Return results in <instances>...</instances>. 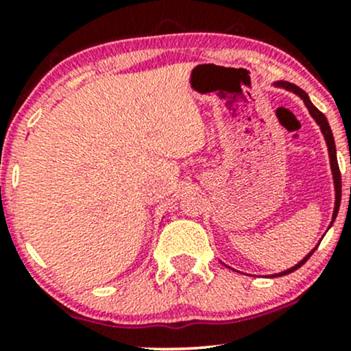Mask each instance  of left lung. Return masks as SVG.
<instances>
[{"label": "left lung", "mask_w": 351, "mask_h": 351, "mask_svg": "<svg viewBox=\"0 0 351 351\" xmlns=\"http://www.w3.org/2000/svg\"><path fill=\"white\" fill-rule=\"evenodd\" d=\"M274 86H276V87H282V88H285V90H291V92H293V94L299 95V97H300L302 100H304L305 107L308 108L310 115H312L313 119H315V122H317L318 125H320V130H322V134H324L325 142H327V147H328L330 167H332L333 183H335V209H333V217H332V224H333V221H335V217H337V215H338V208H340V199H341V175H340V168H338V162H337L335 140H333L332 128H330V125H328V122H327V117L322 114V112L318 110V108H317L315 106H313L312 102H310L308 95L305 94V92L302 90L300 87H297L295 84L285 82V80H279V82H274ZM332 224H330V226H332ZM315 249H317V247H315ZM315 249H312V251H310V252L307 254V256H305L304 259L300 261L299 264H295V265H293V267L287 269V271H284V272H280V274H276V276H285V274H291V272L295 271V269H299L300 265H304L305 263H307V259H308L310 256H312ZM276 276H271V277H276Z\"/></svg>", "instance_id": "left-lung-1"}]
</instances>
